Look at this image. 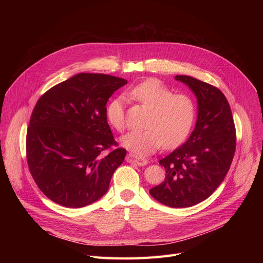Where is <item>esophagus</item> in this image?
<instances>
[{"instance_id": "obj_1", "label": "esophagus", "mask_w": 263, "mask_h": 263, "mask_svg": "<svg viewBox=\"0 0 263 263\" xmlns=\"http://www.w3.org/2000/svg\"><path fill=\"white\" fill-rule=\"evenodd\" d=\"M126 161L128 163H133V164H136L139 165V166H145V165L148 163V161L142 157H137L135 155H132V154H129L127 155L126 157Z\"/></svg>"}]
</instances>
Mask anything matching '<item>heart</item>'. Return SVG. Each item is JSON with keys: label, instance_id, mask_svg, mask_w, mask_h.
I'll use <instances>...</instances> for the list:
<instances>
[{"label": "heart", "instance_id": "1", "mask_svg": "<svg viewBox=\"0 0 263 263\" xmlns=\"http://www.w3.org/2000/svg\"><path fill=\"white\" fill-rule=\"evenodd\" d=\"M131 97L150 109L146 130L131 131L121 145L139 156L153 154L162 145L175 148L189 136L196 117V105L190 96L174 91L157 80H147L131 90ZM106 118L117 131L124 129V101L116 98L106 108Z\"/></svg>", "mask_w": 263, "mask_h": 263}]
</instances>
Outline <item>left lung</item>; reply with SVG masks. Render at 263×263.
Listing matches in <instances>:
<instances>
[{
  "label": "left lung",
  "mask_w": 263,
  "mask_h": 263,
  "mask_svg": "<svg viewBox=\"0 0 263 263\" xmlns=\"http://www.w3.org/2000/svg\"><path fill=\"white\" fill-rule=\"evenodd\" d=\"M197 98V120L187 141L159 161L165 180L149 191L172 208H187L208 198L223 182L236 151L230 105L218 88L190 76H176Z\"/></svg>",
  "instance_id": "obj_1"
}]
</instances>
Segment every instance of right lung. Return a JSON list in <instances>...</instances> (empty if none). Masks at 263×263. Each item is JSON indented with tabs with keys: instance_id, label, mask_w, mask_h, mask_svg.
Listing matches in <instances>:
<instances>
[{
	"instance_id": "obj_1",
	"label": "right lung",
	"mask_w": 263,
	"mask_h": 263,
	"mask_svg": "<svg viewBox=\"0 0 263 263\" xmlns=\"http://www.w3.org/2000/svg\"><path fill=\"white\" fill-rule=\"evenodd\" d=\"M127 80L102 73H78L40 97L26 133V159L44 194L67 208L100 199L126 157L106 121L110 96Z\"/></svg>"
}]
</instances>
